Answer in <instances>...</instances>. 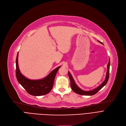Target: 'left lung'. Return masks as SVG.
I'll return each instance as SVG.
<instances>
[{"label": "left lung", "mask_w": 126, "mask_h": 126, "mask_svg": "<svg viewBox=\"0 0 126 126\" xmlns=\"http://www.w3.org/2000/svg\"><path fill=\"white\" fill-rule=\"evenodd\" d=\"M98 41L100 43L103 44L102 42L99 41L98 40ZM110 64V60H109V63L107 65V71L105 81L100 86H98L97 87H96V88L92 90H90V91H84L79 88L77 85V84L75 83V82L74 80V79H73V78H72L71 74H70V72H68V76H69V78L70 80V86H71V89H72V90H73L75 92V93L79 94H80V95H94L95 94H96L99 90H101L104 86L107 84V83L108 81L109 77Z\"/></svg>", "instance_id": "1"}]
</instances>
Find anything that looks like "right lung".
Returning a JSON list of instances; mask_svg holds the SVG:
<instances>
[{
	"instance_id": "add662e5",
	"label": "right lung",
	"mask_w": 126,
	"mask_h": 126,
	"mask_svg": "<svg viewBox=\"0 0 126 126\" xmlns=\"http://www.w3.org/2000/svg\"><path fill=\"white\" fill-rule=\"evenodd\" d=\"M18 52L16 60V76L19 84L25 89L28 93L32 95L41 96L49 93L52 88L57 71L61 66L53 70L47 76L41 80H30L23 76L20 71L18 67Z\"/></svg>"
}]
</instances>
